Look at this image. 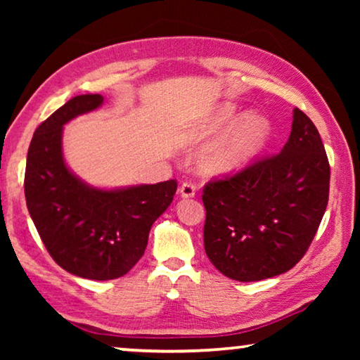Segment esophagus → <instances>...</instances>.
Here are the masks:
<instances>
[{"label": "esophagus", "mask_w": 360, "mask_h": 360, "mask_svg": "<svg viewBox=\"0 0 360 360\" xmlns=\"http://www.w3.org/2000/svg\"><path fill=\"white\" fill-rule=\"evenodd\" d=\"M179 193H181V197H184V198H192V197H195V186L192 184V182H182L179 187Z\"/></svg>", "instance_id": "esophagus-1"}]
</instances>
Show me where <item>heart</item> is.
<instances>
[{
	"label": "heart",
	"mask_w": 360,
	"mask_h": 360,
	"mask_svg": "<svg viewBox=\"0 0 360 360\" xmlns=\"http://www.w3.org/2000/svg\"><path fill=\"white\" fill-rule=\"evenodd\" d=\"M236 117L235 108L230 105L221 106L212 112L203 124H200L192 133L193 141L216 135L230 125ZM268 124L259 115H248L233 130L212 146L203 157V169L208 174H229L251 162L262 146L266 141Z\"/></svg>",
	"instance_id": "heart-1"
}]
</instances>
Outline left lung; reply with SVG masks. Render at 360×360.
Returning <instances> with one entry per match:
<instances>
[{
	"mask_svg": "<svg viewBox=\"0 0 360 360\" xmlns=\"http://www.w3.org/2000/svg\"><path fill=\"white\" fill-rule=\"evenodd\" d=\"M330 165L311 119L294 109L288 143L203 188L205 251L241 283L289 271L308 251L324 216Z\"/></svg>",
	"mask_w": 360,
	"mask_h": 360,
	"instance_id": "obj_1",
	"label": "left lung"
}]
</instances>
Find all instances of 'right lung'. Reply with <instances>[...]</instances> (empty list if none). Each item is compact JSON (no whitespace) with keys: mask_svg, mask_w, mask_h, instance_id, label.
<instances>
[{"mask_svg":"<svg viewBox=\"0 0 360 360\" xmlns=\"http://www.w3.org/2000/svg\"><path fill=\"white\" fill-rule=\"evenodd\" d=\"M101 95H79L36 129L28 148L25 200L51 257L71 275L108 281L143 257L152 224L173 202L176 179L101 191L65 165L63 125L101 106Z\"/></svg>","mask_w":360,"mask_h":360,"instance_id":"add662e5","label":"right lung"}]
</instances>
